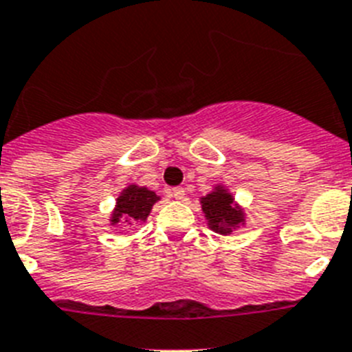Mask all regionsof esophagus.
<instances>
[{"label": "esophagus", "mask_w": 352, "mask_h": 352, "mask_svg": "<svg viewBox=\"0 0 352 352\" xmlns=\"http://www.w3.org/2000/svg\"><path fill=\"white\" fill-rule=\"evenodd\" d=\"M170 195H171V199H175V200H179V202H181V200H184L186 191H184V188H173Z\"/></svg>", "instance_id": "esophagus-1"}]
</instances>
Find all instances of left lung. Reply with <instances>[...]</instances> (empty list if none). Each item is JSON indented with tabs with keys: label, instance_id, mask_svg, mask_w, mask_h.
<instances>
[{
	"label": "left lung",
	"instance_id": "left-lung-1",
	"mask_svg": "<svg viewBox=\"0 0 352 352\" xmlns=\"http://www.w3.org/2000/svg\"><path fill=\"white\" fill-rule=\"evenodd\" d=\"M200 206L209 229L221 236H229L247 221L245 209L236 202L234 195L223 184H214L212 191L200 197Z\"/></svg>",
	"mask_w": 352,
	"mask_h": 352
}]
</instances>
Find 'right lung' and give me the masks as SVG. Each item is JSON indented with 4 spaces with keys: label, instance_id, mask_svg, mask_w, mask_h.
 Returning <instances> with one entry per match:
<instances>
[{
    "label": "right lung",
    "instance_id": "add662e5",
    "mask_svg": "<svg viewBox=\"0 0 352 352\" xmlns=\"http://www.w3.org/2000/svg\"><path fill=\"white\" fill-rule=\"evenodd\" d=\"M161 197L153 190H148L146 186L129 184L118 195L116 206L111 211L109 221L111 226L125 223V226H138L148 220L153 204L159 202Z\"/></svg>",
    "mask_w": 352,
    "mask_h": 352
}]
</instances>
